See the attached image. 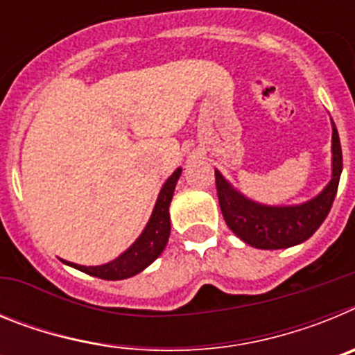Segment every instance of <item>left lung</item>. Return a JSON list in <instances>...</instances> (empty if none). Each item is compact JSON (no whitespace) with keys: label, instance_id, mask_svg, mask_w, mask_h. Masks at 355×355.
I'll list each match as a JSON object with an SVG mask.
<instances>
[{"label":"left lung","instance_id":"1","mask_svg":"<svg viewBox=\"0 0 355 355\" xmlns=\"http://www.w3.org/2000/svg\"><path fill=\"white\" fill-rule=\"evenodd\" d=\"M343 156L340 135L332 124V180L315 199L300 206H263L238 193L215 171L218 205L227 227L256 249H286L302 243L315 234L327 218L340 184Z\"/></svg>","mask_w":355,"mask_h":355}]
</instances>
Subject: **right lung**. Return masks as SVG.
Instances as JSON below:
<instances>
[{"label":"right lung","instance_id":"obj_1","mask_svg":"<svg viewBox=\"0 0 355 355\" xmlns=\"http://www.w3.org/2000/svg\"><path fill=\"white\" fill-rule=\"evenodd\" d=\"M181 175V168L174 172V174L165 181L162 192H159L156 206L153 209L149 222H147L144 233L140 234L139 240L135 241L133 245L121 254L117 259L106 263L101 266H81L74 265V263H67V265L74 266L78 270L85 272V274L94 275V277L105 279V281H121V279H128L142 272L146 266L158 258L163 252L165 245L168 241V234H171V216H168V206H171L172 196H174V188L178 180Z\"/></svg>","mask_w":355,"mask_h":355}]
</instances>
